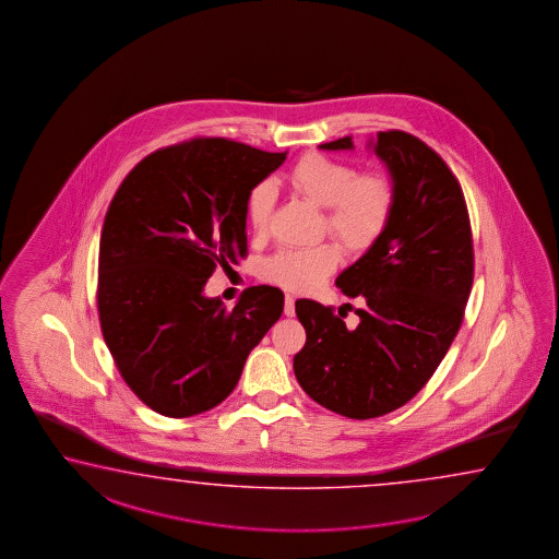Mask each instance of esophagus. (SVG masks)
Instances as JSON below:
<instances>
[{
  "label": "esophagus",
  "mask_w": 559,
  "mask_h": 559,
  "mask_svg": "<svg viewBox=\"0 0 559 559\" xmlns=\"http://www.w3.org/2000/svg\"><path fill=\"white\" fill-rule=\"evenodd\" d=\"M285 314L286 317H295V297H290V295L285 297Z\"/></svg>",
  "instance_id": "34e87169"
}]
</instances>
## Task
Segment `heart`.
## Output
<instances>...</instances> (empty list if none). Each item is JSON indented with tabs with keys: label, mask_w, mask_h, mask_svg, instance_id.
Instances as JSON below:
<instances>
[{
	"label": "heart",
	"mask_w": 559,
	"mask_h": 559,
	"mask_svg": "<svg viewBox=\"0 0 559 559\" xmlns=\"http://www.w3.org/2000/svg\"><path fill=\"white\" fill-rule=\"evenodd\" d=\"M286 185L324 209V230L346 251H365L384 233L394 187L384 173H358L346 160L308 153L288 169ZM276 193L269 181L257 182L247 197V221L252 233L264 235L273 215ZM341 262L338 249L286 247L264 262V278L293 293H310L331 276Z\"/></svg>",
	"instance_id": "1"
}]
</instances>
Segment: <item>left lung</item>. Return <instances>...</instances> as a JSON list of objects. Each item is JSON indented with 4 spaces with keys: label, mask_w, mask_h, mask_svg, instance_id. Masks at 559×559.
Wrapping results in <instances>:
<instances>
[{
    "label": "left lung",
    "mask_w": 559,
    "mask_h": 559,
    "mask_svg": "<svg viewBox=\"0 0 559 559\" xmlns=\"http://www.w3.org/2000/svg\"><path fill=\"white\" fill-rule=\"evenodd\" d=\"M386 163L394 206L384 233L342 271L336 286L362 297L356 329L317 300H297L307 344L295 356L298 384L320 406L354 420L384 416L420 392L464 319L474 283L466 201L454 173L424 141L380 131L370 143ZM353 148V138L322 143Z\"/></svg>",
    "instance_id": "obj_1"
}]
</instances>
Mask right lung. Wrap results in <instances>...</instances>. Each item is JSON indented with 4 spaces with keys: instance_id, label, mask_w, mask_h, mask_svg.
I'll use <instances>...</instances> for the list:
<instances>
[{
    "instance_id": "obj_1",
    "label": "right lung",
    "mask_w": 559,
    "mask_h": 559,
    "mask_svg": "<svg viewBox=\"0 0 559 559\" xmlns=\"http://www.w3.org/2000/svg\"><path fill=\"white\" fill-rule=\"evenodd\" d=\"M286 153L197 138L151 153L119 185L103 223L97 308L117 370L151 411L215 408L281 319L276 286L247 288L235 308L203 288L247 257V197Z\"/></svg>"
}]
</instances>
